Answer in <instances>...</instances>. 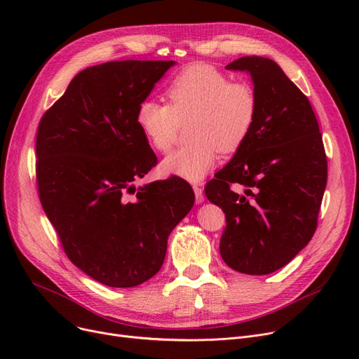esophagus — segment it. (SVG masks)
Returning a JSON list of instances; mask_svg holds the SVG:
<instances>
[{"mask_svg":"<svg viewBox=\"0 0 359 359\" xmlns=\"http://www.w3.org/2000/svg\"><path fill=\"white\" fill-rule=\"evenodd\" d=\"M194 192H195V198H196V203H202L203 202V189L199 184H194Z\"/></svg>","mask_w":359,"mask_h":359,"instance_id":"34e87169","label":"esophagus"}]
</instances>
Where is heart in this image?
<instances>
[{"label": "heart", "instance_id": "b5f03b06", "mask_svg": "<svg viewBox=\"0 0 359 359\" xmlns=\"http://www.w3.org/2000/svg\"><path fill=\"white\" fill-rule=\"evenodd\" d=\"M167 104L142 100L135 123L158 153L172 148L180 122L191 116L187 134L194 141L165 157V175L201 182L215 167L219 153L236 151L250 135L257 115V97L248 81H230L211 65L186 67L164 90Z\"/></svg>", "mask_w": 359, "mask_h": 359}]
</instances>
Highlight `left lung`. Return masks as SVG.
I'll use <instances>...</instances> for the list:
<instances>
[{
	"label": "left lung",
	"instance_id": "left-lung-1",
	"mask_svg": "<svg viewBox=\"0 0 359 359\" xmlns=\"http://www.w3.org/2000/svg\"><path fill=\"white\" fill-rule=\"evenodd\" d=\"M225 68L250 74L257 115L205 195L227 221L219 241L224 262L241 273L268 275L290 263L316 231L326 153L309 99L275 61L243 56Z\"/></svg>",
	"mask_w": 359,
	"mask_h": 359
}]
</instances>
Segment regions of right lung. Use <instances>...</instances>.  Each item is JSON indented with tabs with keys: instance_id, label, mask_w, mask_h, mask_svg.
<instances>
[{
	"instance_id": "right-lung-1",
	"label": "right lung",
	"mask_w": 359,
	"mask_h": 359,
	"mask_svg": "<svg viewBox=\"0 0 359 359\" xmlns=\"http://www.w3.org/2000/svg\"><path fill=\"white\" fill-rule=\"evenodd\" d=\"M175 61H113L79 72L36 137L43 211L68 259L107 287L153 278L195 194L172 176L137 187L157 164L135 123L138 104Z\"/></svg>"
}]
</instances>
